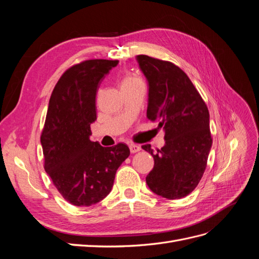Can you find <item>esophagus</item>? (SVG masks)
Segmentation results:
<instances>
[{"label":"esophagus","instance_id":"34e87169","mask_svg":"<svg viewBox=\"0 0 259 259\" xmlns=\"http://www.w3.org/2000/svg\"><path fill=\"white\" fill-rule=\"evenodd\" d=\"M128 147H130V150L132 153H136V152L142 150V147H140L139 145H136V144H130Z\"/></svg>","mask_w":259,"mask_h":259}]
</instances>
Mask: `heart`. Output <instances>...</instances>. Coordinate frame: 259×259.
<instances>
[{
	"label": "heart",
	"mask_w": 259,
	"mask_h": 259,
	"mask_svg": "<svg viewBox=\"0 0 259 259\" xmlns=\"http://www.w3.org/2000/svg\"><path fill=\"white\" fill-rule=\"evenodd\" d=\"M140 80L138 79V77L136 76H133V75H126L123 79L122 81V86H125V85H130V84H133V83H136V82H139Z\"/></svg>",
	"instance_id": "heart-1"
}]
</instances>
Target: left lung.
Listing matches in <instances>:
<instances>
[{
	"mask_svg": "<svg viewBox=\"0 0 259 259\" xmlns=\"http://www.w3.org/2000/svg\"><path fill=\"white\" fill-rule=\"evenodd\" d=\"M136 60L148 81V119L165 133L158 153L149 144L142 147L154 159L146 183L163 198L182 199L194 190L206 167L213 143L208 109L182 69L147 55Z\"/></svg>",
	"mask_w": 259,
	"mask_h": 259,
	"instance_id": "1",
	"label": "left lung"
}]
</instances>
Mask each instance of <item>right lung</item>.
Returning <instances> with one entry per match:
<instances>
[{"mask_svg":"<svg viewBox=\"0 0 259 259\" xmlns=\"http://www.w3.org/2000/svg\"><path fill=\"white\" fill-rule=\"evenodd\" d=\"M119 60L93 59L68 69L50 98L41 135L44 168L59 193L75 206H91L110 193L116 169L128 158L125 144L91 142L96 94Z\"/></svg>","mask_w":259,"mask_h":259,"instance_id":"1","label":"right lung"}]
</instances>
